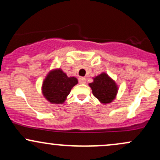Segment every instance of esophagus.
<instances>
[{
	"mask_svg": "<svg viewBox=\"0 0 160 160\" xmlns=\"http://www.w3.org/2000/svg\"><path fill=\"white\" fill-rule=\"evenodd\" d=\"M78 80H79V82H80V83H85V82H86V78H82V77H80V78H79Z\"/></svg>",
	"mask_w": 160,
	"mask_h": 160,
	"instance_id": "obj_1",
	"label": "esophagus"
}]
</instances>
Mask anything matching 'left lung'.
<instances>
[{
	"mask_svg": "<svg viewBox=\"0 0 160 160\" xmlns=\"http://www.w3.org/2000/svg\"><path fill=\"white\" fill-rule=\"evenodd\" d=\"M92 93L102 103H110L115 98L117 87L115 82L107 74H101L94 78V82L89 83Z\"/></svg>",
	"mask_w": 160,
	"mask_h": 160,
	"instance_id": "left-lung-1",
	"label": "left lung"
}]
</instances>
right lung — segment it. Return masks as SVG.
Wrapping results in <instances>:
<instances>
[{"mask_svg":"<svg viewBox=\"0 0 160 160\" xmlns=\"http://www.w3.org/2000/svg\"><path fill=\"white\" fill-rule=\"evenodd\" d=\"M77 83V78H68L60 69L55 70L47 75L43 82V94L51 103L62 104Z\"/></svg>","mask_w":160,"mask_h":160,"instance_id":"1","label":"right lung"}]
</instances>
